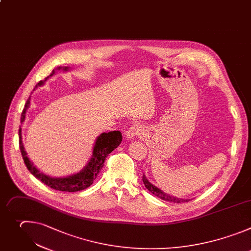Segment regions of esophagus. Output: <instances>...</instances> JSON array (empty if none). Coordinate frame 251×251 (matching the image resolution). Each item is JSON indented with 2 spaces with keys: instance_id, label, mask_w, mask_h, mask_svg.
Listing matches in <instances>:
<instances>
[{
  "instance_id": "1",
  "label": "esophagus",
  "mask_w": 251,
  "mask_h": 251,
  "mask_svg": "<svg viewBox=\"0 0 251 251\" xmlns=\"http://www.w3.org/2000/svg\"><path fill=\"white\" fill-rule=\"evenodd\" d=\"M142 133V128L140 126L138 125H134L131 126L126 131V135L127 138H133L135 136H140Z\"/></svg>"
}]
</instances>
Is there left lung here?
I'll list each match as a JSON object with an SVG mask.
<instances>
[{
	"instance_id": "1",
	"label": "left lung",
	"mask_w": 251,
	"mask_h": 251,
	"mask_svg": "<svg viewBox=\"0 0 251 251\" xmlns=\"http://www.w3.org/2000/svg\"><path fill=\"white\" fill-rule=\"evenodd\" d=\"M142 181H143V184L144 186L146 187V189L153 194L154 196L160 198L161 200H164V201H167V202H172V203H177V204H180V203H184V202H188L190 201V200H185V199H180V198H175L173 196H170V195H167L166 193L162 192L160 189H158L157 187L153 186L151 183H150L146 178L145 176L143 175L142 176Z\"/></svg>"
}]
</instances>
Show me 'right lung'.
Here are the masks:
<instances>
[{"mask_svg": "<svg viewBox=\"0 0 251 251\" xmlns=\"http://www.w3.org/2000/svg\"><path fill=\"white\" fill-rule=\"evenodd\" d=\"M58 69H60V67ZM67 69H68L67 67L64 68V70H67ZM54 73H55V71L53 70L51 72V74H50L48 77H46L42 81H39L37 83V85L35 86V88L37 86L42 85L50 76H52ZM29 104H30V97L27 99V101L25 105V108L23 110V113L21 116L22 123H24V121H25V112L28 109ZM19 138H20L21 153H22L23 159L25 161V164L26 168L28 169V171L36 179L40 180L42 183H44L45 185H47L48 187L52 188L54 190H58V191H62V192H77V191L84 190L93 184L94 180L97 178L98 174L103 168L106 157L113 151L114 149H116L121 144L123 136H122V132L119 130L102 133L96 140V143H95L94 149H93L92 158L90 159L87 166L79 173L72 175V176L64 177V178H52V177L46 176L45 174L39 172L26 156V152L25 151V147H24L23 140H22V127L21 126L19 129Z\"/></svg>", "mask_w": 251, "mask_h": 251, "instance_id": "add662e5", "label": "right lung"}]
</instances>
